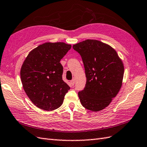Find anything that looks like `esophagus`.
Masks as SVG:
<instances>
[{"label": "esophagus", "instance_id": "obj_1", "mask_svg": "<svg viewBox=\"0 0 147 147\" xmlns=\"http://www.w3.org/2000/svg\"><path fill=\"white\" fill-rule=\"evenodd\" d=\"M70 84H71V86H73L74 85V84H75V80H74V79H73V80H71L70 81Z\"/></svg>", "mask_w": 147, "mask_h": 147}]
</instances>
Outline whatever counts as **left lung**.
<instances>
[{
    "label": "left lung",
    "mask_w": 147,
    "mask_h": 147,
    "mask_svg": "<svg viewBox=\"0 0 147 147\" xmlns=\"http://www.w3.org/2000/svg\"><path fill=\"white\" fill-rule=\"evenodd\" d=\"M80 54L87 79L84 90L78 92L82 106L93 112L110 104L122 85L124 66L117 51L110 45L96 40L74 45Z\"/></svg>",
    "instance_id": "8db88e82"
}]
</instances>
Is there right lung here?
<instances>
[{
  "instance_id": "obj_1",
  "label": "right lung",
  "mask_w": 147,
  "mask_h": 147,
  "mask_svg": "<svg viewBox=\"0 0 147 147\" xmlns=\"http://www.w3.org/2000/svg\"><path fill=\"white\" fill-rule=\"evenodd\" d=\"M71 48L64 42H47L29 53L22 64L23 88L34 105L45 111L61 106L69 86L63 80L61 60Z\"/></svg>"
}]
</instances>
